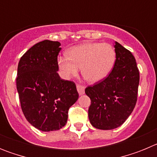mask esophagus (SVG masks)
<instances>
[{
	"instance_id": "1",
	"label": "esophagus",
	"mask_w": 157,
	"mask_h": 157,
	"mask_svg": "<svg viewBox=\"0 0 157 157\" xmlns=\"http://www.w3.org/2000/svg\"><path fill=\"white\" fill-rule=\"evenodd\" d=\"M76 87H77V90L78 92V94H79V95H82V94L85 93V87L83 86L77 84Z\"/></svg>"
}]
</instances>
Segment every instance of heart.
<instances>
[{
	"label": "heart",
	"mask_w": 157,
	"mask_h": 157,
	"mask_svg": "<svg viewBox=\"0 0 157 157\" xmlns=\"http://www.w3.org/2000/svg\"><path fill=\"white\" fill-rule=\"evenodd\" d=\"M116 58V51L109 43H83L59 56L58 66L65 78L75 76L81 67L82 75L86 81L98 82L110 73Z\"/></svg>",
	"instance_id": "heart-1"
}]
</instances>
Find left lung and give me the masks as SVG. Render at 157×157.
<instances>
[{
	"instance_id": "1",
	"label": "left lung",
	"mask_w": 157,
	"mask_h": 157,
	"mask_svg": "<svg viewBox=\"0 0 157 157\" xmlns=\"http://www.w3.org/2000/svg\"><path fill=\"white\" fill-rule=\"evenodd\" d=\"M116 59L112 71L103 80L86 88L91 100L90 122L100 130L121 126L134 110L138 99L139 70L131 52L115 43Z\"/></svg>"
}]
</instances>
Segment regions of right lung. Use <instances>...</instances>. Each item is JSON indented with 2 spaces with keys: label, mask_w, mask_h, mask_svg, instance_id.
I'll return each mask as SVG.
<instances>
[{
  "label": "right lung",
  "mask_w": 157,
  "mask_h": 157,
  "mask_svg": "<svg viewBox=\"0 0 157 157\" xmlns=\"http://www.w3.org/2000/svg\"><path fill=\"white\" fill-rule=\"evenodd\" d=\"M59 41H40L29 48L18 64L16 88L27 121L41 131L64 127L68 110L78 98L75 83L60 78Z\"/></svg>",
  "instance_id": "obj_1"
}]
</instances>
